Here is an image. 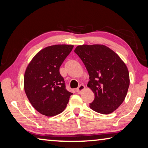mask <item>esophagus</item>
Segmentation results:
<instances>
[{"instance_id": "obj_1", "label": "esophagus", "mask_w": 148, "mask_h": 148, "mask_svg": "<svg viewBox=\"0 0 148 148\" xmlns=\"http://www.w3.org/2000/svg\"><path fill=\"white\" fill-rule=\"evenodd\" d=\"M85 89V86H84L83 84H81L80 86L77 87V89H76V91L77 93H81V92L83 91V90H84Z\"/></svg>"}]
</instances>
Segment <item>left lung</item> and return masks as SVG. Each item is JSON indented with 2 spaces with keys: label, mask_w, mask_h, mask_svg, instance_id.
Listing matches in <instances>:
<instances>
[{
  "label": "left lung",
  "mask_w": 148,
  "mask_h": 148,
  "mask_svg": "<svg viewBox=\"0 0 148 148\" xmlns=\"http://www.w3.org/2000/svg\"><path fill=\"white\" fill-rule=\"evenodd\" d=\"M89 75L87 87L95 94L89 107L109 114L124 101L129 87L128 69L118 55L104 45H82L74 49Z\"/></svg>",
  "instance_id": "left-lung-1"
}]
</instances>
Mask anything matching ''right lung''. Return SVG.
<instances>
[{
  "instance_id": "right-lung-1",
  "label": "right lung",
  "mask_w": 148,
  "mask_h": 148,
  "mask_svg": "<svg viewBox=\"0 0 148 148\" xmlns=\"http://www.w3.org/2000/svg\"><path fill=\"white\" fill-rule=\"evenodd\" d=\"M74 46L59 44L40 51L27 66L24 76V89L34 109L51 117L66 108L72 92L66 89L59 68Z\"/></svg>"
}]
</instances>
